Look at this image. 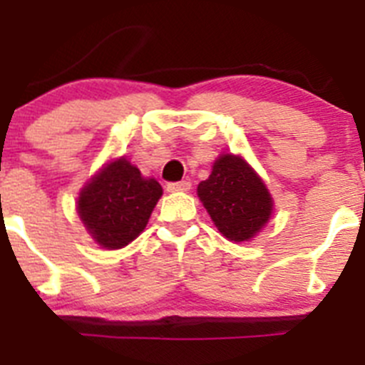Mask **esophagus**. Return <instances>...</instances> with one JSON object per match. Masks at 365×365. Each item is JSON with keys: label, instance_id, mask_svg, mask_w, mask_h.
<instances>
[{"label": "esophagus", "instance_id": "esophagus-1", "mask_svg": "<svg viewBox=\"0 0 365 365\" xmlns=\"http://www.w3.org/2000/svg\"><path fill=\"white\" fill-rule=\"evenodd\" d=\"M189 189H190L189 180H182V182H175V183H167V190H169V192H187Z\"/></svg>", "mask_w": 365, "mask_h": 365}]
</instances>
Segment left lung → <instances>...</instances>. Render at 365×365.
<instances>
[{
    "mask_svg": "<svg viewBox=\"0 0 365 365\" xmlns=\"http://www.w3.org/2000/svg\"><path fill=\"white\" fill-rule=\"evenodd\" d=\"M198 198L222 236L236 244L267 225L274 203L264 180L240 154H220L209 178L198 183Z\"/></svg>",
    "mask_w": 365,
    "mask_h": 365,
    "instance_id": "obj_1",
    "label": "left lung"
}]
</instances>
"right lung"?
Wrapping results in <instances>:
<instances>
[{
    "mask_svg": "<svg viewBox=\"0 0 365 365\" xmlns=\"http://www.w3.org/2000/svg\"><path fill=\"white\" fill-rule=\"evenodd\" d=\"M163 189L125 156L105 163L80 190L76 211L100 247L121 249L147 227Z\"/></svg>",
    "mask_w": 365,
    "mask_h": 365,
    "instance_id": "right-lung-1",
    "label": "right lung"
}]
</instances>
